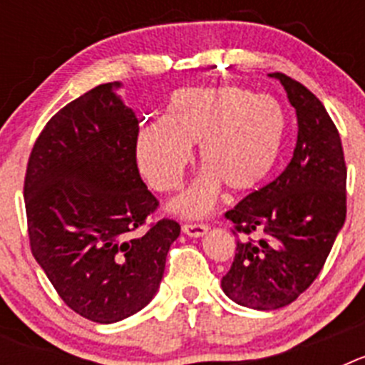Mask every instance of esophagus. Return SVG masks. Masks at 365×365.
Here are the masks:
<instances>
[{
    "label": "esophagus",
    "instance_id": "esophagus-1",
    "mask_svg": "<svg viewBox=\"0 0 365 365\" xmlns=\"http://www.w3.org/2000/svg\"><path fill=\"white\" fill-rule=\"evenodd\" d=\"M182 232L190 237H201L208 232V225H202V222H186L182 225Z\"/></svg>",
    "mask_w": 365,
    "mask_h": 365
}]
</instances>
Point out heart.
I'll return each mask as SVG.
<instances>
[{
  "mask_svg": "<svg viewBox=\"0 0 365 365\" xmlns=\"http://www.w3.org/2000/svg\"><path fill=\"white\" fill-rule=\"evenodd\" d=\"M282 104L241 87H188L173 93L163 120L140 124L135 159L144 179L159 192L182 182L199 146L205 172L170 208L185 217L208 214L221 186L230 192L256 188L274 168L285 138Z\"/></svg>",
  "mask_w": 365,
  "mask_h": 365,
  "instance_id": "obj_1",
  "label": "heart"
}]
</instances>
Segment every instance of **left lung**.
<instances>
[{
  "label": "left lung",
  "instance_id": "left-lung-1",
  "mask_svg": "<svg viewBox=\"0 0 365 365\" xmlns=\"http://www.w3.org/2000/svg\"><path fill=\"white\" fill-rule=\"evenodd\" d=\"M298 117L291 163L272 182L228 210L235 257L222 292L243 307L274 311L294 302L320 274L346 222L347 168L336 125L307 87L282 73Z\"/></svg>",
  "mask_w": 365,
  "mask_h": 365
}]
</instances>
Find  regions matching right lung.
I'll return each instance as SVG.
<instances>
[{
  "label": "right lung",
  "instance_id": "add662e5",
  "mask_svg": "<svg viewBox=\"0 0 365 365\" xmlns=\"http://www.w3.org/2000/svg\"><path fill=\"white\" fill-rule=\"evenodd\" d=\"M120 82L87 91L47 122L25 175L32 256L60 298L87 320L115 324L157 294L179 222L138 232L159 201L135 159L138 120Z\"/></svg>",
  "mask_w": 365,
  "mask_h": 365
}]
</instances>
